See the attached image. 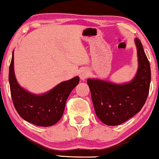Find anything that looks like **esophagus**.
Wrapping results in <instances>:
<instances>
[{
	"label": "esophagus",
	"mask_w": 159,
	"mask_h": 159,
	"mask_svg": "<svg viewBox=\"0 0 159 159\" xmlns=\"http://www.w3.org/2000/svg\"><path fill=\"white\" fill-rule=\"evenodd\" d=\"M90 75V71L88 69H84L80 72L79 76L81 78V80H84L85 78H87L89 75Z\"/></svg>",
	"instance_id": "esophagus-1"
}]
</instances>
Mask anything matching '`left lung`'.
<instances>
[{
    "label": "left lung",
    "instance_id": "8db88e82",
    "mask_svg": "<svg viewBox=\"0 0 159 159\" xmlns=\"http://www.w3.org/2000/svg\"><path fill=\"white\" fill-rule=\"evenodd\" d=\"M138 58L135 77L129 83L116 84L99 79H87L96 116L107 125H118L141 110L149 94V62L140 40L134 39Z\"/></svg>",
    "mask_w": 159,
    "mask_h": 159
}]
</instances>
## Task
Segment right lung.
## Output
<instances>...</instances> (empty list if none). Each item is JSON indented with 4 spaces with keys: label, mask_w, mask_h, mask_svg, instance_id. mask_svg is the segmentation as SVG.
<instances>
[{
    "label": "right lung",
    "mask_w": 159,
    "mask_h": 159,
    "mask_svg": "<svg viewBox=\"0 0 159 159\" xmlns=\"http://www.w3.org/2000/svg\"><path fill=\"white\" fill-rule=\"evenodd\" d=\"M9 82L12 102L20 116L34 125L51 126L61 119L66 102L72 90L79 83V77L76 76L69 81L61 82L45 94H32L20 87L16 81L12 52Z\"/></svg>",
    "instance_id": "obj_1"
}]
</instances>
